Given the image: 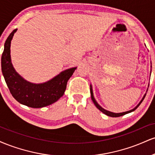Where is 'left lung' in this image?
I'll use <instances>...</instances> for the list:
<instances>
[{"label":"left lung","mask_w":155,"mask_h":155,"mask_svg":"<svg viewBox=\"0 0 155 155\" xmlns=\"http://www.w3.org/2000/svg\"><path fill=\"white\" fill-rule=\"evenodd\" d=\"M90 94H91V98H92V102H93V103H94V104L95 105V106H96V107H97V108H98V109L100 110L101 111H102L103 113L105 114H106V115H107V116H109V117H118L123 116V115L126 114L130 113V112H132V111H135V110H136V108H138V106H139V105H140V104H141V102H142V101H143V99H144V97H145V96H146V95L143 96V99H142L141 101H140V102L139 103V104H138V106H137L136 108H133V109L130 110V111H125V112H122V113H113V112L108 111H106V110H105L104 108H103L101 107V106H100V105H99L98 104H97V102H96V101L95 100V98H94V96H93V92H92V86H90Z\"/></svg>","instance_id":"left-lung-1"}]
</instances>
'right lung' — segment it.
I'll return each instance as SVG.
<instances>
[{
	"mask_svg": "<svg viewBox=\"0 0 155 155\" xmlns=\"http://www.w3.org/2000/svg\"><path fill=\"white\" fill-rule=\"evenodd\" d=\"M17 30L7 38L1 57V70L11 94L19 103L31 108H42L54 104L63 95L68 81L76 68L67 69L43 84L27 81L15 71L11 62V41Z\"/></svg>",
	"mask_w": 155,
	"mask_h": 155,
	"instance_id": "add662e5",
	"label": "right lung"
}]
</instances>
